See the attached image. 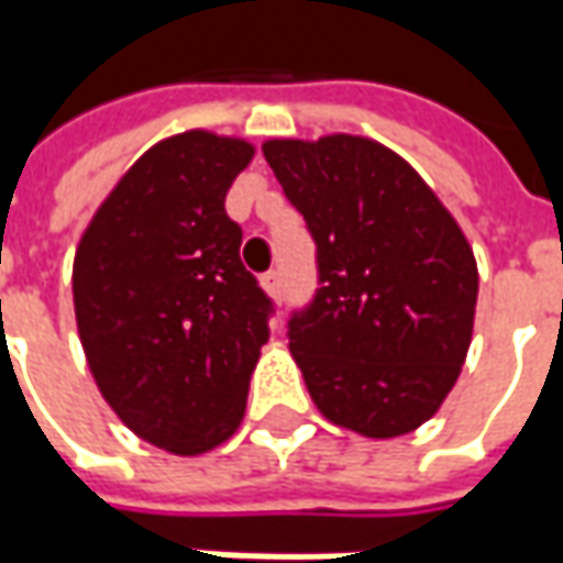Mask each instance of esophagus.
Here are the masks:
<instances>
[{"label": "esophagus", "mask_w": 563, "mask_h": 563, "mask_svg": "<svg viewBox=\"0 0 563 563\" xmlns=\"http://www.w3.org/2000/svg\"><path fill=\"white\" fill-rule=\"evenodd\" d=\"M263 288H266V294L269 297H275V300H282L285 297V282H282V272H266L263 275Z\"/></svg>", "instance_id": "esophagus-1"}]
</instances>
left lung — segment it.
<instances>
[{
	"label": "left lung",
	"mask_w": 563,
	"mask_h": 563,
	"mask_svg": "<svg viewBox=\"0 0 563 563\" xmlns=\"http://www.w3.org/2000/svg\"><path fill=\"white\" fill-rule=\"evenodd\" d=\"M263 156L316 241L319 288L288 338L319 413L366 439L420 429L473 338L479 272L464 231L369 137H282Z\"/></svg>",
	"instance_id": "8db88e82"
}]
</instances>
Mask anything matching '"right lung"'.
I'll use <instances>...</instances> for the list:
<instances>
[{"mask_svg":"<svg viewBox=\"0 0 563 563\" xmlns=\"http://www.w3.org/2000/svg\"><path fill=\"white\" fill-rule=\"evenodd\" d=\"M253 143L185 131L150 146L75 253V319L99 395L143 442L197 457L228 442L269 341L272 300L225 212Z\"/></svg>","mask_w":563,"mask_h":563,"instance_id":"obj_1","label":"right lung"}]
</instances>
